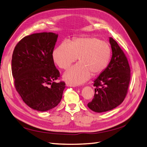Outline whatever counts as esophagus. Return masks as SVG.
<instances>
[{"label": "esophagus", "instance_id": "esophagus-1", "mask_svg": "<svg viewBox=\"0 0 147 147\" xmlns=\"http://www.w3.org/2000/svg\"><path fill=\"white\" fill-rule=\"evenodd\" d=\"M66 86H67V87H75V85L71 84V83H69V82H66Z\"/></svg>", "mask_w": 147, "mask_h": 147}]
</instances>
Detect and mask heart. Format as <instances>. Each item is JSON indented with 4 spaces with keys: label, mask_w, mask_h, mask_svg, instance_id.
<instances>
[{
    "label": "heart",
    "mask_w": 147,
    "mask_h": 147,
    "mask_svg": "<svg viewBox=\"0 0 147 147\" xmlns=\"http://www.w3.org/2000/svg\"><path fill=\"white\" fill-rule=\"evenodd\" d=\"M111 49L106 41L96 37L78 38L71 42L63 41L53 52V59L59 67L67 69L78 58L80 62L64 73L63 78L73 85L87 81L93 75L106 68Z\"/></svg>",
    "instance_id": "1"
}]
</instances>
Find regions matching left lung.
<instances>
[{
  "label": "left lung",
  "instance_id": "obj_1",
  "mask_svg": "<svg viewBox=\"0 0 147 147\" xmlns=\"http://www.w3.org/2000/svg\"><path fill=\"white\" fill-rule=\"evenodd\" d=\"M109 43L112 54L111 61L94 81V96L88 104L90 109L98 113L114 109L123 102L130 80V69L125 54L112 37Z\"/></svg>",
  "mask_w": 147,
  "mask_h": 147
}]
</instances>
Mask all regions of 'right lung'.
Masks as SVG:
<instances>
[{
  "mask_svg": "<svg viewBox=\"0 0 147 147\" xmlns=\"http://www.w3.org/2000/svg\"><path fill=\"white\" fill-rule=\"evenodd\" d=\"M58 37L52 32L34 33L22 38L13 52L15 86L24 102L38 111L57 106L65 88V82H56L59 72L54 64L53 52Z\"/></svg>",
  "mask_w": 147,
  "mask_h": 147,
  "instance_id": "obj_1",
  "label": "right lung"
}]
</instances>
